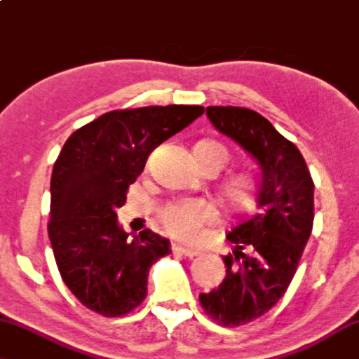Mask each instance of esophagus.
I'll return each instance as SVG.
<instances>
[{
    "instance_id": "obj_1",
    "label": "esophagus",
    "mask_w": 359,
    "mask_h": 359,
    "mask_svg": "<svg viewBox=\"0 0 359 359\" xmlns=\"http://www.w3.org/2000/svg\"><path fill=\"white\" fill-rule=\"evenodd\" d=\"M173 250L181 253V255H184V257H196V255H198L197 250L189 249V247L181 245V244H175V245H173Z\"/></svg>"
}]
</instances>
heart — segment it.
I'll use <instances>...</instances> for the list:
<instances>
[{
    "label": "heart",
    "mask_w": 359,
    "mask_h": 359,
    "mask_svg": "<svg viewBox=\"0 0 359 359\" xmlns=\"http://www.w3.org/2000/svg\"><path fill=\"white\" fill-rule=\"evenodd\" d=\"M196 151L203 157L212 158L222 170L228 162L229 154L226 149L213 141H203L196 146ZM257 197V189L250 180L234 178L224 186V198L236 210L249 208ZM215 217V210L210 203L201 198H187L168 203L161 213L162 223L172 236L178 239L194 242L201 237L202 226L210 223Z\"/></svg>",
    "instance_id": "b5f03b06"
}]
</instances>
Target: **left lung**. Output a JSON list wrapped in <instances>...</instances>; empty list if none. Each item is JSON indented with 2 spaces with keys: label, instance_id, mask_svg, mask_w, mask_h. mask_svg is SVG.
<instances>
[{
  "label": "left lung",
  "instance_id": "8db88e82",
  "mask_svg": "<svg viewBox=\"0 0 359 359\" xmlns=\"http://www.w3.org/2000/svg\"><path fill=\"white\" fill-rule=\"evenodd\" d=\"M207 117L258 165V212L226 236L234 249L223 257V283L198 295L213 321L233 327L260 318L287 290L313 229L314 184L294 142L255 110L210 106Z\"/></svg>",
  "mask_w": 359,
  "mask_h": 359
}]
</instances>
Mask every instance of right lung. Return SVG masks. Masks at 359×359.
<instances>
[{"instance_id": "1", "label": "right lung", "mask_w": 359, "mask_h": 359, "mask_svg": "<svg viewBox=\"0 0 359 359\" xmlns=\"http://www.w3.org/2000/svg\"><path fill=\"white\" fill-rule=\"evenodd\" d=\"M203 114L201 106L114 110L72 135L51 176L48 234L65 285L86 308L123 316L147 295L149 268L168 255L170 241L122 229L117 208L154 149Z\"/></svg>"}]
</instances>
